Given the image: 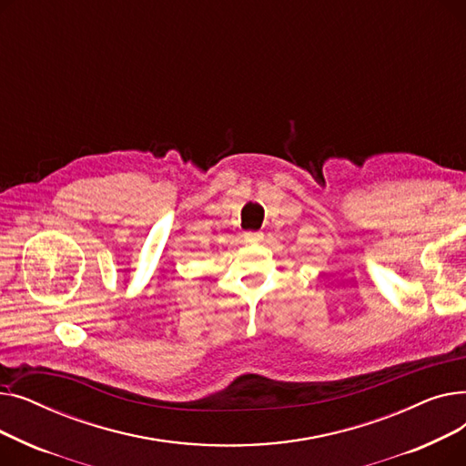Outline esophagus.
I'll use <instances>...</instances> for the list:
<instances>
[{
    "instance_id": "esophagus-1",
    "label": "esophagus",
    "mask_w": 466,
    "mask_h": 466,
    "mask_svg": "<svg viewBox=\"0 0 466 466\" xmlns=\"http://www.w3.org/2000/svg\"><path fill=\"white\" fill-rule=\"evenodd\" d=\"M243 238H246L248 243H258L262 239V232H246Z\"/></svg>"
}]
</instances>
